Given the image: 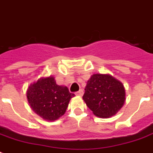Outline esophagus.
<instances>
[{"label":"esophagus","mask_w":153,"mask_h":153,"mask_svg":"<svg viewBox=\"0 0 153 153\" xmlns=\"http://www.w3.org/2000/svg\"><path fill=\"white\" fill-rule=\"evenodd\" d=\"M75 95H76V96H79V97L82 96V95H83V90H82V89H80L79 91L76 92V93H75Z\"/></svg>","instance_id":"obj_1"}]
</instances>
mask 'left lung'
I'll return each mask as SVG.
<instances>
[{
  "instance_id": "obj_1",
  "label": "left lung",
  "mask_w": 153,
  "mask_h": 153,
  "mask_svg": "<svg viewBox=\"0 0 153 153\" xmlns=\"http://www.w3.org/2000/svg\"><path fill=\"white\" fill-rule=\"evenodd\" d=\"M82 99L96 116L107 119L123 106L126 91L123 83L112 75L97 73L88 80Z\"/></svg>"
}]
</instances>
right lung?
Returning <instances> with one entry per match:
<instances>
[{"mask_svg": "<svg viewBox=\"0 0 153 153\" xmlns=\"http://www.w3.org/2000/svg\"><path fill=\"white\" fill-rule=\"evenodd\" d=\"M74 97L67 86L57 85L52 75L38 79L27 90V100L32 110L43 120L50 122L64 115Z\"/></svg>", "mask_w": 153, "mask_h": 153, "instance_id": "add662e5", "label": "right lung"}]
</instances>
